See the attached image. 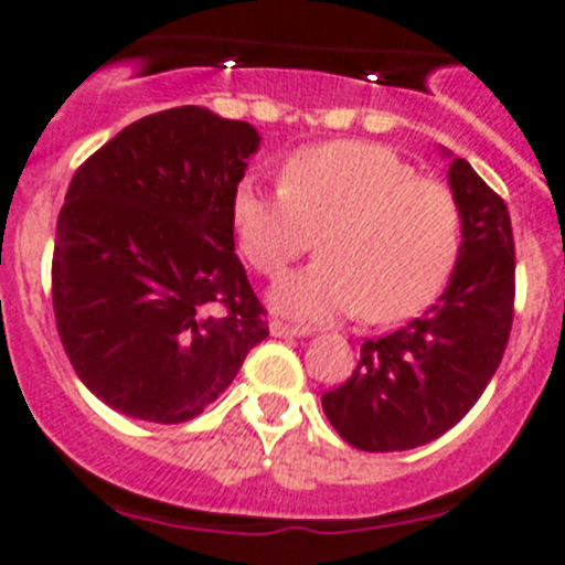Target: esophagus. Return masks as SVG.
<instances>
[{"label":"esophagus","instance_id":"esophagus-1","mask_svg":"<svg viewBox=\"0 0 565 565\" xmlns=\"http://www.w3.org/2000/svg\"><path fill=\"white\" fill-rule=\"evenodd\" d=\"M270 333L278 335V339H292V335H309L311 330L309 328H298V324H287L281 322V319H273L270 322Z\"/></svg>","mask_w":565,"mask_h":565}]
</instances>
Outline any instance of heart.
<instances>
[{"instance_id": "b5f03b06", "label": "heart", "mask_w": 565, "mask_h": 565, "mask_svg": "<svg viewBox=\"0 0 565 565\" xmlns=\"http://www.w3.org/2000/svg\"><path fill=\"white\" fill-rule=\"evenodd\" d=\"M230 213L241 254L267 278L281 276L319 232L322 256L273 292L284 315L309 322L352 311L398 322L424 311L457 267L465 226L451 188L372 141L292 152L278 191L246 177Z\"/></svg>"}]
</instances>
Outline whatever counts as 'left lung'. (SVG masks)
I'll list each match as a JSON object with an SVG mask.
<instances>
[{
    "mask_svg": "<svg viewBox=\"0 0 565 565\" xmlns=\"http://www.w3.org/2000/svg\"><path fill=\"white\" fill-rule=\"evenodd\" d=\"M448 182L465 226L446 292L424 317L363 341L352 377L322 393L333 429L361 451H407L446 435L509 344L516 270L509 207L465 158H454Z\"/></svg>",
    "mask_w": 565,
    "mask_h": 565,
    "instance_id": "8db88e82",
    "label": "left lung"
}]
</instances>
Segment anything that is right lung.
<instances>
[{
    "label": "right lung",
    "instance_id": "right-lung-1",
    "mask_svg": "<svg viewBox=\"0 0 565 565\" xmlns=\"http://www.w3.org/2000/svg\"><path fill=\"white\" fill-rule=\"evenodd\" d=\"M256 150L248 122L177 106L130 122L73 174L51 300L78 380L117 413L196 418L267 339L230 213Z\"/></svg>",
    "mask_w": 565,
    "mask_h": 565
}]
</instances>
